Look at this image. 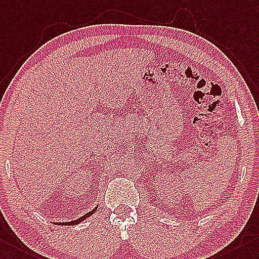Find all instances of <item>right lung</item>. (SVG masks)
<instances>
[{"instance_id":"right-lung-1","label":"right lung","mask_w":259,"mask_h":259,"mask_svg":"<svg viewBox=\"0 0 259 259\" xmlns=\"http://www.w3.org/2000/svg\"><path fill=\"white\" fill-rule=\"evenodd\" d=\"M96 210H97V207H96V209H93L91 212L84 214V215H83V217H81L80 219H78V220H74V221H71V222H61V223H58V224H59V225H75V224H78V223L82 222V221L85 220L87 218H89L90 215H92V214H93L94 212H96Z\"/></svg>"}]
</instances>
